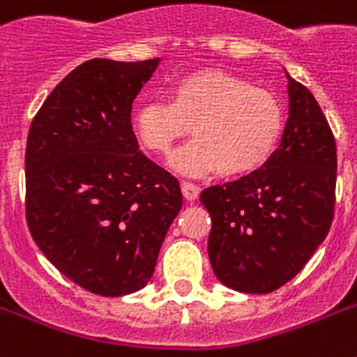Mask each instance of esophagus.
Segmentation results:
<instances>
[{
	"mask_svg": "<svg viewBox=\"0 0 357 357\" xmlns=\"http://www.w3.org/2000/svg\"><path fill=\"white\" fill-rule=\"evenodd\" d=\"M181 192H183L185 200L195 202L196 198H198V195H200V187L195 183H190V181H183V183H181Z\"/></svg>",
	"mask_w": 357,
	"mask_h": 357,
	"instance_id": "esophagus-1",
	"label": "esophagus"
}]
</instances>
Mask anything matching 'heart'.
Returning <instances> with one entry per match:
<instances>
[{"label": "heart", "mask_w": 357, "mask_h": 357, "mask_svg": "<svg viewBox=\"0 0 357 357\" xmlns=\"http://www.w3.org/2000/svg\"><path fill=\"white\" fill-rule=\"evenodd\" d=\"M131 126L140 146L157 155L170 153L192 126L196 139L174 153V170L189 176L218 170L224 178H241L274 155L285 113L272 92L218 70H200L174 83L170 102L140 103Z\"/></svg>", "instance_id": "b5f03b06"}]
</instances>
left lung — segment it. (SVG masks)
<instances>
[{"label":"left lung","mask_w":357,"mask_h":357,"mask_svg":"<svg viewBox=\"0 0 357 357\" xmlns=\"http://www.w3.org/2000/svg\"><path fill=\"white\" fill-rule=\"evenodd\" d=\"M287 79L289 119L274 155L259 170L200 195L211 215L213 272L241 293H272L293 280L333 220L335 139L313 94Z\"/></svg>","instance_id":"obj_1"}]
</instances>
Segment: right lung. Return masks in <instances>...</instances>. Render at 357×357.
<instances>
[{"label":"right lung","mask_w":357,"mask_h":357,"mask_svg":"<svg viewBox=\"0 0 357 357\" xmlns=\"http://www.w3.org/2000/svg\"><path fill=\"white\" fill-rule=\"evenodd\" d=\"M161 59H92L42 103L25 148V218L61 274L100 296L150 282L179 181L139 150L131 105Z\"/></svg>","instance_id":"add662e5"}]
</instances>
